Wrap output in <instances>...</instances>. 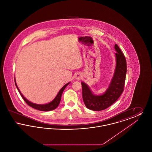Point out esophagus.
Here are the masks:
<instances>
[{
  "label": "esophagus",
  "mask_w": 152,
  "mask_h": 152,
  "mask_svg": "<svg viewBox=\"0 0 152 152\" xmlns=\"http://www.w3.org/2000/svg\"><path fill=\"white\" fill-rule=\"evenodd\" d=\"M81 74H80V73H77L76 75V79L77 80H80L81 79Z\"/></svg>",
  "instance_id": "1"
}]
</instances>
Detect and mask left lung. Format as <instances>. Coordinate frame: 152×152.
I'll return each mask as SVG.
<instances>
[{
    "label": "left lung",
    "instance_id": "8db88e82",
    "mask_svg": "<svg viewBox=\"0 0 152 152\" xmlns=\"http://www.w3.org/2000/svg\"><path fill=\"white\" fill-rule=\"evenodd\" d=\"M115 48L116 51V68L105 92L101 95H94L85 83H81L83 99L86 107L90 110L100 111L108 108L117 101L123 93L127 69L126 61L117 44Z\"/></svg>",
    "mask_w": 152,
    "mask_h": 152
}]
</instances>
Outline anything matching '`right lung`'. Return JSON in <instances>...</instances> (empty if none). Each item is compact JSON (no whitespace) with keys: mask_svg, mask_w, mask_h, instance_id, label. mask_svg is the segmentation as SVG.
Returning <instances> with one entry per match:
<instances>
[{"mask_svg":"<svg viewBox=\"0 0 152 152\" xmlns=\"http://www.w3.org/2000/svg\"><path fill=\"white\" fill-rule=\"evenodd\" d=\"M15 86L17 88V89H18L19 93L20 95L22 96V98L23 99V100H24V101L29 105L30 107H31L32 108H33L36 109H37L39 110H40V111H50V110H53L55 109L56 108L58 107V105H59L60 104V102L61 100V95L62 94L64 91V90L65 89L66 87L70 83H68L67 84H66L65 86H64L63 87L61 88V89L59 91L58 93L57 96H56V97L52 100V101L50 102V103H48V104H36L35 103H33V102H31L30 101H28L27 99H26L24 96L22 94V93L20 92V90L19 89L18 87L17 86V84L15 82Z\"/></svg>","mask_w":152,"mask_h":152,"instance_id":"right-lung-1","label":"right lung"}]
</instances>
